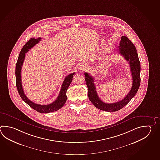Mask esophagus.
Masks as SVG:
<instances>
[{
    "label": "esophagus",
    "mask_w": 160,
    "mask_h": 160,
    "mask_svg": "<svg viewBox=\"0 0 160 160\" xmlns=\"http://www.w3.org/2000/svg\"><path fill=\"white\" fill-rule=\"evenodd\" d=\"M79 68L82 69V70H85V69L87 68V66L85 64H81V65H80Z\"/></svg>",
    "instance_id": "1"
}]
</instances>
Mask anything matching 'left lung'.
<instances>
[{
    "label": "left lung",
    "mask_w": 160,
    "mask_h": 160,
    "mask_svg": "<svg viewBox=\"0 0 160 160\" xmlns=\"http://www.w3.org/2000/svg\"><path fill=\"white\" fill-rule=\"evenodd\" d=\"M118 47V52L129 63L133 80L130 91L122 100L114 103H105L101 101L97 93L94 84V78L87 72L84 73L85 82L88 89V98L96 108L102 111L107 112L119 111L127 104L136 95L140 85V62L137 50L133 43L127 36H122Z\"/></svg>",
    "instance_id": "8db88e82"
}]
</instances>
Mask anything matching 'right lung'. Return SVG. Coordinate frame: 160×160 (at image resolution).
Masks as SVG:
<instances>
[{
	"label": "right lung",
	"instance_id": "1",
	"mask_svg": "<svg viewBox=\"0 0 160 160\" xmlns=\"http://www.w3.org/2000/svg\"><path fill=\"white\" fill-rule=\"evenodd\" d=\"M42 38H39L38 39L31 38L26 43V44L23 46V48L20 52L19 56L18 59L16 64V69H15V76H16V85L17 89L19 92L20 98L26 104L28 105L30 107L33 108L34 110L41 113H50L52 112L58 111L60 108H62L65 104L67 101V96L66 95L67 91L68 88L69 86L71 83L72 78L73 75H75V72L72 73L70 75H68L62 82V86L59 93V96L56 100L52 103L48 105H40L35 104L32 101L29 100L27 98L24 91H23L22 84V78H21V71L23 65V62L25 58L26 53L28 52L29 49L32 48L33 47L35 46L41 40Z\"/></svg>",
	"mask_w": 160,
	"mask_h": 160
}]
</instances>
